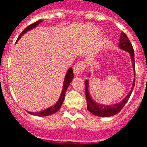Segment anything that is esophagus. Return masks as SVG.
<instances>
[{
    "label": "esophagus",
    "mask_w": 147,
    "mask_h": 147,
    "mask_svg": "<svg viewBox=\"0 0 147 147\" xmlns=\"http://www.w3.org/2000/svg\"><path fill=\"white\" fill-rule=\"evenodd\" d=\"M86 67L85 63L84 61H79L78 63L75 65L73 67V72L76 75H79L84 70Z\"/></svg>",
    "instance_id": "1"
}]
</instances>
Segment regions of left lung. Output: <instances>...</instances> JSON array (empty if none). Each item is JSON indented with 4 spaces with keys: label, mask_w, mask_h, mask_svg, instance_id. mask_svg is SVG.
I'll list each match as a JSON object with an SVG mask.
<instances>
[{
    "label": "left lung",
    "mask_w": 147,
    "mask_h": 147,
    "mask_svg": "<svg viewBox=\"0 0 147 147\" xmlns=\"http://www.w3.org/2000/svg\"><path fill=\"white\" fill-rule=\"evenodd\" d=\"M119 47L121 50L129 53L130 57H131V63H132L134 78V80H133L132 87H131V90L128 93V94L121 102L115 104V105H102V104H99L98 102H95L92 98V96L90 94V90H89V81L86 80L85 82H84L87 109L92 114H93L95 116L100 117H108L114 116V115L119 113L120 111L122 109V108L124 107L125 104L128 101L129 99L131 92H132L133 90H134V84H135V63H134V49H133V47L131 45V42H130L129 40L128 39L126 34L124 33L123 32H121V36H120L119 38ZM88 76H90V73L89 74Z\"/></svg>",
    "instance_id": "8db88e82"
}]
</instances>
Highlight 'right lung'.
<instances>
[{"mask_svg":"<svg viewBox=\"0 0 147 147\" xmlns=\"http://www.w3.org/2000/svg\"><path fill=\"white\" fill-rule=\"evenodd\" d=\"M42 21H43V20H38V21L35 22V23H34L33 24L28 26V27L26 28V29L21 32V33H20V35H19L16 42H17L21 38V37L23 36L24 34H26V32H28L29 30H32L33 28H36L37 26H38L39 24H40ZM73 78H74V74H73V72H72V67H69V69H67V71L66 74H65L64 82H63V90H62V92L61 94H60V98L58 99L57 102H56L54 105H53V106L47 108V109H44V110L40 111V112H28V111H27V112L30 114V115H34V116H38V117H46V116H49V115H53V114L56 113L57 111H59V109H60V107H61L62 105H63V101H64L65 100V92H66L67 90L68 87H69V84H70V82H72Z\"/></svg>","mask_w":147,"mask_h":147,"instance_id":"1","label":"right lung"}]
</instances>
